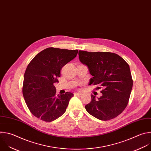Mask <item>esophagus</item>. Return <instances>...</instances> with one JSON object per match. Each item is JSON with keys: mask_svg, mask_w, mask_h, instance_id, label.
Wrapping results in <instances>:
<instances>
[{"mask_svg": "<svg viewBox=\"0 0 151 151\" xmlns=\"http://www.w3.org/2000/svg\"><path fill=\"white\" fill-rule=\"evenodd\" d=\"M82 95V93H81V92H76V93H74V95H75V96H76V95Z\"/></svg>", "mask_w": 151, "mask_h": 151, "instance_id": "34e87169", "label": "esophagus"}]
</instances>
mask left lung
Returning <instances> with one entry per match:
<instances>
[{
    "label": "left lung",
    "mask_w": 151,
    "mask_h": 151,
    "mask_svg": "<svg viewBox=\"0 0 151 151\" xmlns=\"http://www.w3.org/2000/svg\"><path fill=\"white\" fill-rule=\"evenodd\" d=\"M79 59L88 66L93 76L89 85H98L103 95L91 101L85 109L92 116L104 121L117 117L127 107L133 86V79L127 62L110 52H88L79 50Z\"/></svg>",
    "instance_id": "left-lung-1"
}]
</instances>
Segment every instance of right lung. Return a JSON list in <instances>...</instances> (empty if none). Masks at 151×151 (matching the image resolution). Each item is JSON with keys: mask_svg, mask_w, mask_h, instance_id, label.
<instances>
[{"mask_svg": "<svg viewBox=\"0 0 151 151\" xmlns=\"http://www.w3.org/2000/svg\"><path fill=\"white\" fill-rule=\"evenodd\" d=\"M78 50L49 47L37 54L28 64L24 78L22 93L30 112L50 122L66 111L72 92L57 95L54 83L59 82L60 70L77 55Z\"/></svg>", "mask_w": 151, "mask_h": 151, "instance_id": "right-lung-1", "label": "right lung"}]
</instances>
